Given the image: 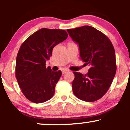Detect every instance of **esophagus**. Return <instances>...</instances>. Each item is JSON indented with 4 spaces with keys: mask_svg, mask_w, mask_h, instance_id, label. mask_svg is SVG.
I'll use <instances>...</instances> for the list:
<instances>
[{
    "mask_svg": "<svg viewBox=\"0 0 130 130\" xmlns=\"http://www.w3.org/2000/svg\"><path fill=\"white\" fill-rule=\"evenodd\" d=\"M69 71V70H67V69H63L62 70V74H65L66 73L68 72Z\"/></svg>",
    "mask_w": 130,
    "mask_h": 130,
    "instance_id": "obj_1",
    "label": "esophagus"
}]
</instances>
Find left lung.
I'll return each instance as SVG.
<instances>
[{
	"mask_svg": "<svg viewBox=\"0 0 130 130\" xmlns=\"http://www.w3.org/2000/svg\"><path fill=\"white\" fill-rule=\"evenodd\" d=\"M67 32L78 44L81 60L90 67L85 75L73 71V93L85 101L98 100L108 92L117 70L112 43L105 34L93 27L84 26Z\"/></svg>",
	"mask_w": 130,
	"mask_h": 130,
	"instance_id": "1",
	"label": "left lung"
}]
</instances>
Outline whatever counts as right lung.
<instances>
[{
	"label": "right lung",
	"instance_id": "right-lung-1",
	"mask_svg": "<svg viewBox=\"0 0 130 130\" xmlns=\"http://www.w3.org/2000/svg\"><path fill=\"white\" fill-rule=\"evenodd\" d=\"M68 37L64 30L43 28L32 34L21 46L16 62V78L21 92L29 100L41 103L49 100L62 71H53L46 62L57 44Z\"/></svg>",
	"mask_w": 130,
	"mask_h": 130
}]
</instances>
